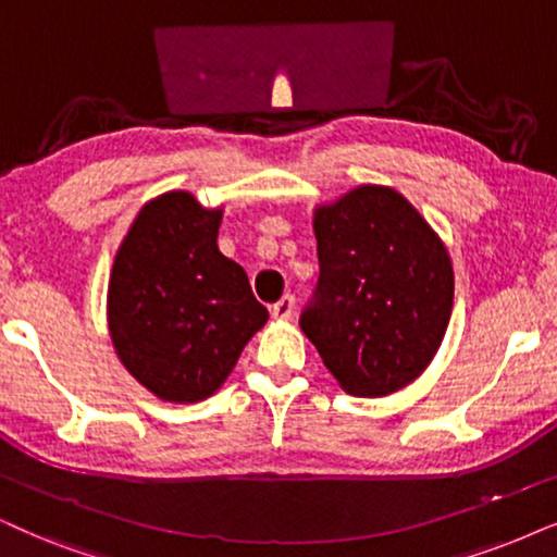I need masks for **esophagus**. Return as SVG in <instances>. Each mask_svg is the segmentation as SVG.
<instances>
[{"mask_svg": "<svg viewBox=\"0 0 557 557\" xmlns=\"http://www.w3.org/2000/svg\"><path fill=\"white\" fill-rule=\"evenodd\" d=\"M293 308H295V298H293V295H283V298H280V300L272 306V315H274V319L285 321V319H290V315H293Z\"/></svg>", "mask_w": 557, "mask_h": 557, "instance_id": "obj_1", "label": "esophagus"}]
</instances>
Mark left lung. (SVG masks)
Returning a JSON list of instances; mask_svg holds the SVG:
<instances>
[{"label":"left lung","mask_w":557,"mask_h":557,"mask_svg":"<svg viewBox=\"0 0 557 557\" xmlns=\"http://www.w3.org/2000/svg\"><path fill=\"white\" fill-rule=\"evenodd\" d=\"M319 287L300 329L351 396H391L434 360L453 313L447 246L393 187L360 185L313 210Z\"/></svg>","instance_id":"8db88e82"}]
</instances>
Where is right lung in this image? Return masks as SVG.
<instances>
[{
    "instance_id": "right-lung-1",
    "label": "right lung",
    "mask_w": 557,
    "mask_h": 557,
    "mask_svg": "<svg viewBox=\"0 0 557 557\" xmlns=\"http://www.w3.org/2000/svg\"><path fill=\"white\" fill-rule=\"evenodd\" d=\"M223 208L172 189L140 208L110 272L108 326L123 368L169 404L221 388L270 313L218 249Z\"/></svg>"
}]
</instances>
